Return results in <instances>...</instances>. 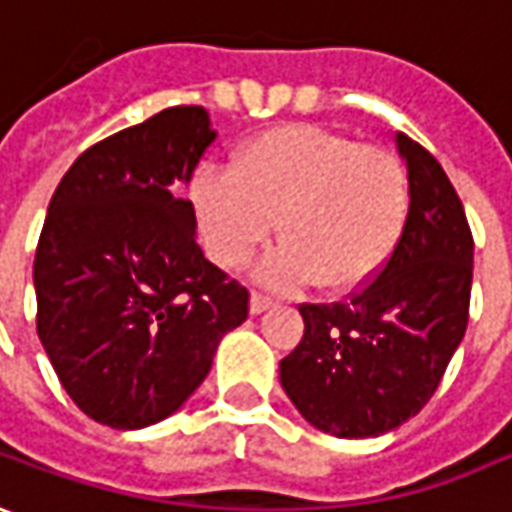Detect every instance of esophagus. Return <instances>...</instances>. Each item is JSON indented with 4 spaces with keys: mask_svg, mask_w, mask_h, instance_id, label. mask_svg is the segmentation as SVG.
<instances>
[{
    "mask_svg": "<svg viewBox=\"0 0 512 512\" xmlns=\"http://www.w3.org/2000/svg\"><path fill=\"white\" fill-rule=\"evenodd\" d=\"M270 307H273V298L270 296H264V293H253V296H250V312H253V315L270 310Z\"/></svg>",
    "mask_w": 512,
    "mask_h": 512,
    "instance_id": "1",
    "label": "esophagus"
}]
</instances>
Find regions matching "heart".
<instances>
[{"instance_id":"b5f03b06","label":"heart","mask_w":512,"mask_h":512,"mask_svg":"<svg viewBox=\"0 0 512 512\" xmlns=\"http://www.w3.org/2000/svg\"><path fill=\"white\" fill-rule=\"evenodd\" d=\"M191 205L216 264H245L276 228L281 245L256 267L259 279L281 290L315 281L349 293L400 248L411 180L403 160L380 146L287 123L248 140L233 171L202 166L191 180Z\"/></svg>"}]
</instances>
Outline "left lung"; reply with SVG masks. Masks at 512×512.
Returning a JSON list of instances; mask_svg holds the SVG:
<instances>
[{
  "instance_id": "obj_1",
  "label": "left lung",
  "mask_w": 512,
  "mask_h": 512,
  "mask_svg": "<svg viewBox=\"0 0 512 512\" xmlns=\"http://www.w3.org/2000/svg\"><path fill=\"white\" fill-rule=\"evenodd\" d=\"M411 180L400 248L349 301L301 304L304 338L279 363L281 386L315 428L380 437L437 392L468 327L473 236L434 154L397 135Z\"/></svg>"
}]
</instances>
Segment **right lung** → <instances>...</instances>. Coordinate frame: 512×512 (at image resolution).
Instances as JSON below:
<instances>
[{
	"instance_id": "1",
	"label": "right lung",
	"mask_w": 512,
	"mask_h": 512,
	"mask_svg": "<svg viewBox=\"0 0 512 512\" xmlns=\"http://www.w3.org/2000/svg\"><path fill=\"white\" fill-rule=\"evenodd\" d=\"M202 106H171L89 146L61 177L39 236L36 329L64 392L95 423L166 420L248 318V287L197 245L174 197L214 143Z\"/></svg>"
}]
</instances>
